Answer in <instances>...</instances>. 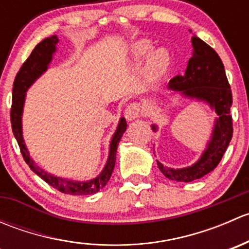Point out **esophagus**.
Segmentation results:
<instances>
[{"label":"esophagus","mask_w":249,"mask_h":249,"mask_svg":"<svg viewBox=\"0 0 249 249\" xmlns=\"http://www.w3.org/2000/svg\"><path fill=\"white\" fill-rule=\"evenodd\" d=\"M141 113H142V107L139 102H131V104L127 105L126 109H125V117L127 120H134L141 117Z\"/></svg>","instance_id":"esophagus-1"}]
</instances>
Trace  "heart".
Listing matches in <instances>:
<instances>
[{
    "label": "heart",
    "instance_id": "1",
    "mask_svg": "<svg viewBox=\"0 0 249 249\" xmlns=\"http://www.w3.org/2000/svg\"><path fill=\"white\" fill-rule=\"evenodd\" d=\"M152 49L149 41H141L136 47V56L135 60H141ZM170 65V55L166 49H158L150 55L149 61L145 69V74L149 80L159 79L167 71Z\"/></svg>",
    "mask_w": 249,
    "mask_h": 249
}]
</instances>
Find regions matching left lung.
Segmentation results:
<instances>
[{
  "label": "left lung",
  "mask_w": 249,
  "mask_h": 249,
  "mask_svg": "<svg viewBox=\"0 0 249 249\" xmlns=\"http://www.w3.org/2000/svg\"><path fill=\"white\" fill-rule=\"evenodd\" d=\"M192 44L194 52L188 62L185 73L173 77L169 88L182 91L185 96L208 102L219 118L215 120L207 149L196 164L185 169L173 170L157 161L165 177L185 183L199 179L218 166L232 139L233 131L232 117L230 114L232 94L224 65L215 50L195 35L192 37ZM153 130H155V126H153Z\"/></svg>",
  "instance_id": "obj_1"
}]
</instances>
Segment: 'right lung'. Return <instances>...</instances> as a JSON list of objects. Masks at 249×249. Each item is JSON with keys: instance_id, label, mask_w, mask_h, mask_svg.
<instances>
[{"instance_id": "right-lung-1", "label": "right lung", "mask_w": 249, "mask_h": 249, "mask_svg": "<svg viewBox=\"0 0 249 249\" xmlns=\"http://www.w3.org/2000/svg\"><path fill=\"white\" fill-rule=\"evenodd\" d=\"M57 37L56 36H50L48 38L43 39L39 42L30 56L27 57L26 61L22 64L20 67L19 72L17 73L16 79L13 83V99H12V107H11V124L12 130H13L14 137L17 139L18 144H19L20 152H21L22 158H24L25 162L29 165L30 169L32 170L37 176L42 178L44 182L48 184L52 185L53 188L57 189L59 192L64 193V194L70 195H91L95 193L99 192L100 189L107 184L109 180L110 176H112L113 170H114L115 159H117V148L118 143H119L120 139H122L123 134L126 130V122L124 118L120 119L118 129L115 131L114 136H113L112 142H110L109 148V157L107 160V164L105 166L104 171L99 177L95 179L89 180V182H73V180H67L64 178L55 177V176L50 175L44 171V170L39 169L34 160L30 158L29 152L26 149V145L24 143V139H22V132H21V113H22V106H24V100H25V92L29 89L30 85L35 82L44 71L47 70L48 64L52 60L53 53L55 52V44L57 43Z\"/></svg>"}]
</instances>
